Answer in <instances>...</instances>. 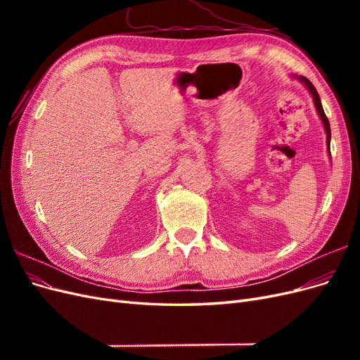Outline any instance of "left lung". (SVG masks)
Segmentation results:
<instances>
[{
	"instance_id": "1",
	"label": "left lung",
	"mask_w": 360,
	"mask_h": 360,
	"mask_svg": "<svg viewBox=\"0 0 360 360\" xmlns=\"http://www.w3.org/2000/svg\"><path fill=\"white\" fill-rule=\"evenodd\" d=\"M292 78L299 79L304 86H307L308 91H309L311 96H312L315 110H317V112H319V115H320V118H321V123H323V126H324V130H326V144H328V151H329V155H330V124H329L328 117H326V114H324V111H323L320 96H319L317 90H315V86L311 84V81L304 78V76H296V75H292Z\"/></svg>"
}]
</instances>
